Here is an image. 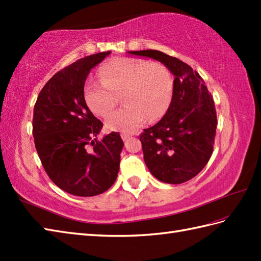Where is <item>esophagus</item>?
Returning a JSON list of instances; mask_svg holds the SVG:
<instances>
[{
  "mask_svg": "<svg viewBox=\"0 0 261 261\" xmlns=\"http://www.w3.org/2000/svg\"><path fill=\"white\" fill-rule=\"evenodd\" d=\"M121 138H122V140H123V141H126V140H129V139H130V135H127V134H122V135H121Z\"/></svg>",
  "mask_w": 261,
  "mask_h": 261,
  "instance_id": "1",
  "label": "esophagus"
}]
</instances>
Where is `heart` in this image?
<instances>
[{
  "label": "heart",
  "instance_id": "heart-1",
  "mask_svg": "<svg viewBox=\"0 0 261 261\" xmlns=\"http://www.w3.org/2000/svg\"><path fill=\"white\" fill-rule=\"evenodd\" d=\"M101 81L90 80L84 88L88 109L105 118L123 98L124 107L111 114L105 126L130 134L143 122L162 119L173 97V79L164 64L146 59L116 58L98 71Z\"/></svg>",
  "mask_w": 261,
  "mask_h": 261
}]
</instances>
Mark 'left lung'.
<instances>
[{"instance_id":"1","label":"left lung","mask_w":261,"mask_h":261,"mask_svg":"<svg viewBox=\"0 0 261 261\" xmlns=\"http://www.w3.org/2000/svg\"><path fill=\"white\" fill-rule=\"evenodd\" d=\"M163 63L173 75V97L157 124L140 135L143 159L151 174L168 184L195 177L212 156L216 135L214 99L196 70L158 50L131 51Z\"/></svg>"}]
</instances>
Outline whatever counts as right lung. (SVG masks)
<instances>
[{"instance_id":"right-lung-1","label":"right lung","mask_w":261,"mask_h":261,"mask_svg":"<svg viewBox=\"0 0 261 261\" xmlns=\"http://www.w3.org/2000/svg\"><path fill=\"white\" fill-rule=\"evenodd\" d=\"M108 55H91L57 71L42 87L33 109L38 156L49 178L71 195L104 193L119 173L123 141L119 132L97 140L103 123L84 98L87 75Z\"/></svg>"}]
</instances>
